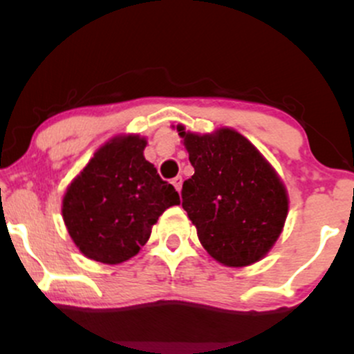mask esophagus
<instances>
[{"instance_id": "obj_1", "label": "esophagus", "mask_w": 354, "mask_h": 354, "mask_svg": "<svg viewBox=\"0 0 354 354\" xmlns=\"http://www.w3.org/2000/svg\"><path fill=\"white\" fill-rule=\"evenodd\" d=\"M173 186H174V188H176L178 189V193H180V191H181V185H183V178L181 176H176V178H173Z\"/></svg>"}]
</instances>
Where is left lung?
Returning a JSON list of instances; mask_svg holds the SVG:
<instances>
[{
    "instance_id": "1",
    "label": "left lung",
    "mask_w": 354,
    "mask_h": 354,
    "mask_svg": "<svg viewBox=\"0 0 354 354\" xmlns=\"http://www.w3.org/2000/svg\"><path fill=\"white\" fill-rule=\"evenodd\" d=\"M194 174L183 183V208L205 250L226 266L261 259L288 214L283 183L245 136L223 128L193 135L178 126Z\"/></svg>"
}]
</instances>
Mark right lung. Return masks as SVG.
I'll return each instance as SVG.
<instances>
[{
	"label": "right lung",
	"instance_id": "1",
	"mask_svg": "<svg viewBox=\"0 0 354 354\" xmlns=\"http://www.w3.org/2000/svg\"><path fill=\"white\" fill-rule=\"evenodd\" d=\"M146 140L115 138L100 148L63 200L68 233L95 261L118 265L148 241L158 218L180 194L145 160Z\"/></svg>",
	"mask_w": 354,
	"mask_h": 354
}]
</instances>
